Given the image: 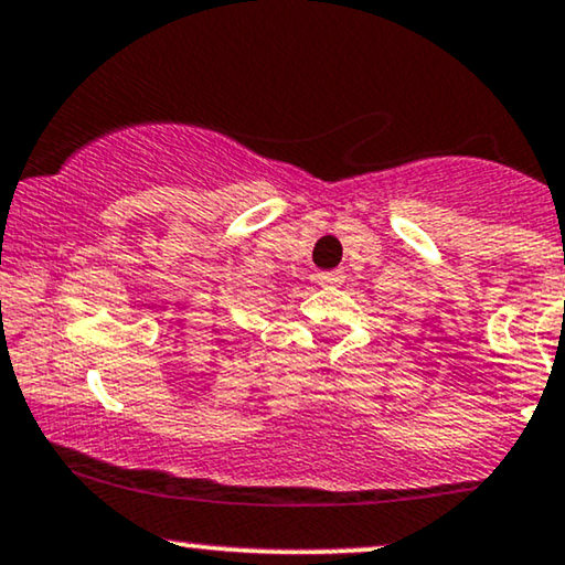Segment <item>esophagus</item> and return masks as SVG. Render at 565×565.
<instances>
[{
    "label": "esophagus",
    "instance_id": "obj_1",
    "mask_svg": "<svg viewBox=\"0 0 565 565\" xmlns=\"http://www.w3.org/2000/svg\"><path fill=\"white\" fill-rule=\"evenodd\" d=\"M317 280L321 288H337V285H342V280H345V275L340 269H329V273H319Z\"/></svg>",
    "mask_w": 565,
    "mask_h": 565
}]
</instances>
